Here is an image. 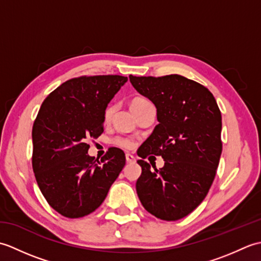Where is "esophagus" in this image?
<instances>
[{"instance_id":"34e87169","label":"esophagus","mask_w":261,"mask_h":261,"mask_svg":"<svg viewBox=\"0 0 261 261\" xmlns=\"http://www.w3.org/2000/svg\"><path fill=\"white\" fill-rule=\"evenodd\" d=\"M125 159H126V163H129V164L136 162L135 156H132L131 153H126V154H125Z\"/></svg>"}]
</instances>
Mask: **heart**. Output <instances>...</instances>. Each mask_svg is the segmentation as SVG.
Masks as SVG:
<instances>
[{
    "instance_id": "heart-1",
    "label": "heart",
    "mask_w": 261,
    "mask_h": 261,
    "mask_svg": "<svg viewBox=\"0 0 261 261\" xmlns=\"http://www.w3.org/2000/svg\"><path fill=\"white\" fill-rule=\"evenodd\" d=\"M147 103H149V101H148L147 98L138 96V97H135L131 101L130 109H131L132 112H134L135 110L139 109L140 107H142V105H145ZM112 113H113L112 107H108L107 109H105V111H104V119H105V121L110 120ZM113 143H114V145H116V146L122 147V148H126V149L132 148V146H134V142H132L130 139H127V138H124V137H116L115 139L113 140Z\"/></svg>"
}]
</instances>
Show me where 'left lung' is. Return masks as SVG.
I'll return each instance as SVG.
<instances>
[{"instance_id": "8db88e82", "label": "left lung", "mask_w": 261, "mask_h": 261, "mask_svg": "<svg viewBox=\"0 0 261 261\" xmlns=\"http://www.w3.org/2000/svg\"><path fill=\"white\" fill-rule=\"evenodd\" d=\"M129 79L154 104L159 122L138 149L137 194L156 218L179 220L202 203L214 180L222 152L221 112L206 87L184 76ZM150 153L164 158L163 169L152 165V171L143 160Z\"/></svg>"}]
</instances>
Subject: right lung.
Wrapping results in <instances>:
<instances>
[{
    "label": "right lung",
    "instance_id": "1",
    "mask_svg": "<svg viewBox=\"0 0 261 261\" xmlns=\"http://www.w3.org/2000/svg\"><path fill=\"white\" fill-rule=\"evenodd\" d=\"M127 77L83 76L63 83L43 101L32 127V168L49 205L69 219L94 212L125 165L110 148L101 162L86 141L103 134L104 111Z\"/></svg>",
    "mask_w": 261,
    "mask_h": 261
}]
</instances>
